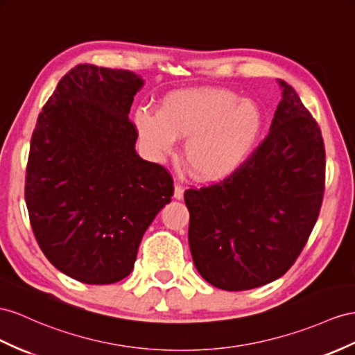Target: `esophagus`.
<instances>
[{"label": "esophagus", "instance_id": "esophagus-1", "mask_svg": "<svg viewBox=\"0 0 355 355\" xmlns=\"http://www.w3.org/2000/svg\"><path fill=\"white\" fill-rule=\"evenodd\" d=\"M183 196H184V187L177 183L175 187H174V198L175 199H183Z\"/></svg>", "mask_w": 355, "mask_h": 355}]
</instances>
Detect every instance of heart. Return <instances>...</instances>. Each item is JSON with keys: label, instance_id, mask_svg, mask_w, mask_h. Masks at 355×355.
<instances>
[{"label": "heart", "instance_id": "obj_1", "mask_svg": "<svg viewBox=\"0 0 355 355\" xmlns=\"http://www.w3.org/2000/svg\"><path fill=\"white\" fill-rule=\"evenodd\" d=\"M136 130L154 157L169 154L186 139L184 159L199 180H223L249 160L264 125L252 98L222 88L178 89L162 100L159 112L139 109Z\"/></svg>", "mask_w": 355, "mask_h": 355}]
</instances>
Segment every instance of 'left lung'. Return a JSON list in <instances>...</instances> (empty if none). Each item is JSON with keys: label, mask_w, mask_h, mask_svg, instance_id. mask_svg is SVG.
<instances>
[{"label": "left lung", "mask_w": 355, "mask_h": 355, "mask_svg": "<svg viewBox=\"0 0 355 355\" xmlns=\"http://www.w3.org/2000/svg\"><path fill=\"white\" fill-rule=\"evenodd\" d=\"M282 100L270 132L249 160L220 183L189 189V246L208 284L246 291L284 276L309 240L325 186L321 129L295 89Z\"/></svg>", "instance_id": "obj_1"}]
</instances>
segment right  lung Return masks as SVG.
<instances>
[{
  "mask_svg": "<svg viewBox=\"0 0 355 355\" xmlns=\"http://www.w3.org/2000/svg\"><path fill=\"white\" fill-rule=\"evenodd\" d=\"M141 76L79 64L61 78L33 132L25 177L44 257L88 285L130 275L144 232L171 202L174 180L135 150L129 120Z\"/></svg>",
  "mask_w": 355,
  "mask_h": 355,
  "instance_id": "1",
  "label": "right lung"
}]
</instances>
